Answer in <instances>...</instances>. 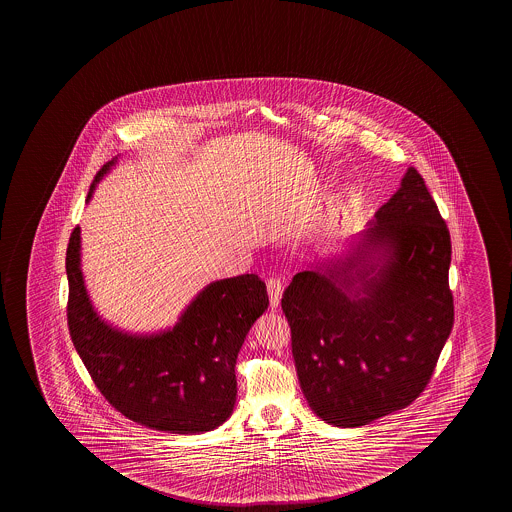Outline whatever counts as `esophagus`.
<instances>
[{"label":"esophagus","mask_w":512,"mask_h":512,"mask_svg":"<svg viewBox=\"0 0 512 512\" xmlns=\"http://www.w3.org/2000/svg\"><path fill=\"white\" fill-rule=\"evenodd\" d=\"M266 287H268L269 303H271V309H277L282 300V293H284V282L280 277H269L266 280Z\"/></svg>","instance_id":"obj_1"}]
</instances>
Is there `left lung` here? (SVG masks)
I'll return each instance as SVG.
<instances>
[{
	"instance_id": "obj_1",
	"label": "left lung",
	"mask_w": 512,
	"mask_h": 512,
	"mask_svg": "<svg viewBox=\"0 0 512 512\" xmlns=\"http://www.w3.org/2000/svg\"><path fill=\"white\" fill-rule=\"evenodd\" d=\"M450 260L448 227L409 168L352 252L294 275L282 310L319 418L362 427L425 391L453 327Z\"/></svg>"
}]
</instances>
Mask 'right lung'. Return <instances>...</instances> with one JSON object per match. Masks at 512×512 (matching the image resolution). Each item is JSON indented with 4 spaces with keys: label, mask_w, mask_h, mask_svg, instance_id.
<instances>
[{
    "label": "right lung",
    "mask_w": 512,
    "mask_h": 512,
    "mask_svg": "<svg viewBox=\"0 0 512 512\" xmlns=\"http://www.w3.org/2000/svg\"><path fill=\"white\" fill-rule=\"evenodd\" d=\"M116 159L94 176V187ZM68 325L76 352L105 400L144 427L200 434L234 411L235 361L246 334L268 309L266 284L257 275L212 282L187 305L175 327L137 336L98 316L80 268V227L69 237Z\"/></svg>",
    "instance_id": "right-lung-1"
}]
</instances>
